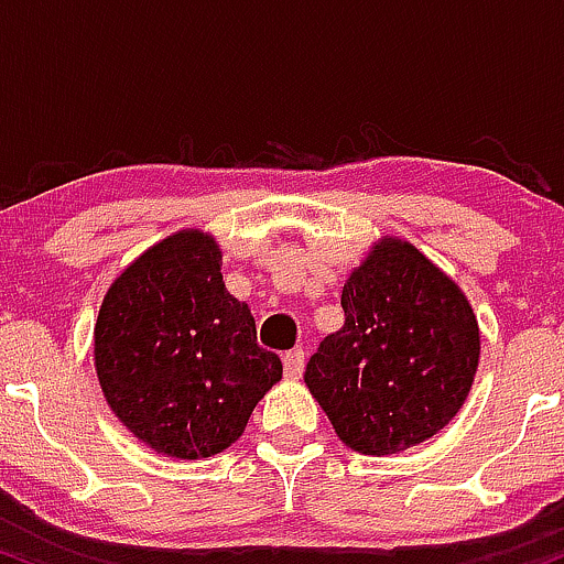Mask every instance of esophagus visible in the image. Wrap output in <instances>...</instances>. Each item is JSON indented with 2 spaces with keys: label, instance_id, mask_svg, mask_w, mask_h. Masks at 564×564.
<instances>
[{
  "label": "esophagus",
  "instance_id": "34e87169",
  "mask_svg": "<svg viewBox=\"0 0 564 564\" xmlns=\"http://www.w3.org/2000/svg\"><path fill=\"white\" fill-rule=\"evenodd\" d=\"M282 365H284V376H288V378H301L303 365H306V351H303V349H290L282 357Z\"/></svg>",
  "mask_w": 564,
  "mask_h": 564
}]
</instances>
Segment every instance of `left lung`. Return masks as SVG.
Returning <instances> with one entry per match:
<instances>
[{"mask_svg": "<svg viewBox=\"0 0 564 564\" xmlns=\"http://www.w3.org/2000/svg\"><path fill=\"white\" fill-rule=\"evenodd\" d=\"M346 322L306 365L335 434L365 455L408 451L445 429L469 397L479 327L451 276L413 245L386 239L340 293Z\"/></svg>", "mask_w": 564, "mask_h": 564, "instance_id": "left-lung-1", "label": "left lung"}]
</instances>
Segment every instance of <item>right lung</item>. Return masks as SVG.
<instances>
[{"mask_svg": "<svg viewBox=\"0 0 564 564\" xmlns=\"http://www.w3.org/2000/svg\"><path fill=\"white\" fill-rule=\"evenodd\" d=\"M106 402L138 440L173 458H210L242 436L282 362L229 295L213 237L178 231L113 280L95 322Z\"/></svg>", "mask_w": 564, "mask_h": 564, "instance_id": "add662e5", "label": "right lung"}]
</instances>
